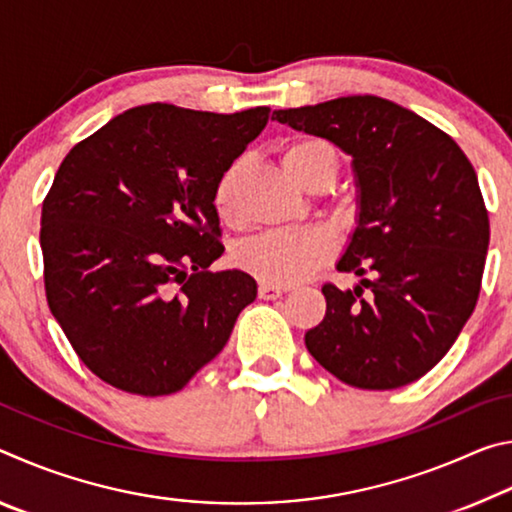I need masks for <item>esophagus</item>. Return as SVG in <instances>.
Listing matches in <instances>:
<instances>
[{"label": "esophagus", "instance_id": "34e87169", "mask_svg": "<svg viewBox=\"0 0 512 512\" xmlns=\"http://www.w3.org/2000/svg\"><path fill=\"white\" fill-rule=\"evenodd\" d=\"M282 293H284V289L277 287V284H266V282L259 284V298H264V300H275V298H280Z\"/></svg>", "mask_w": 512, "mask_h": 512}]
</instances>
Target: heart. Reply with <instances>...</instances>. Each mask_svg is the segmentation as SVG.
Returning <instances> with one entry per match:
<instances>
[{"label": "heart", "instance_id": "heart-1", "mask_svg": "<svg viewBox=\"0 0 512 512\" xmlns=\"http://www.w3.org/2000/svg\"><path fill=\"white\" fill-rule=\"evenodd\" d=\"M282 167L300 187H329L339 176L341 158L323 137H296L282 146ZM244 160L232 162L214 187V207L225 223L237 221V192L244 176ZM336 253L325 230H271L241 241L235 248L237 268L266 284H296L320 271Z\"/></svg>", "mask_w": 512, "mask_h": 512}]
</instances>
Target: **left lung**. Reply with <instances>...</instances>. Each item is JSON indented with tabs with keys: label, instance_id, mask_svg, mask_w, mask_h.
I'll return each instance as SVG.
<instances>
[{
	"label": "left lung",
	"instance_id": "8db88e82",
	"mask_svg": "<svg viewBox=\"0 0 512 512\" xmlns=\"http://www.w3.org/2000/svg\"><path fill=\"white\" fill-rule=\"evenodd\" d=\"M273 119L341 146L361 187L359 225L336 268L363 280L354 291L325 284L307 350L363 391L411 384L445 357L479 300L490 221L472 162L431 121L375 94Z\"/></svg>",
	"mask_w": 512,
	"mask_h": 512
}]
</instances>
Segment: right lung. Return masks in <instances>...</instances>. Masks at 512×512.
<instances>
[{
    "label": "right lung",
    "instance_id": "add662e5",
    "mask_svg": "<svg viewBox=\"0 0 512 512\" xmlns=\"http://www.w3.org/2000/svg\"><path fill=\"white\" fill-rule=\"evenodd\" d=\"M271 108L235 115L149 103L65 155L42 201L45 293L79 359L119 391L185 388L257 296L223 253L214 187Z\"/></svg>",
    "mask_w": 512,
    "mask_h": 512
}]
</instances>
